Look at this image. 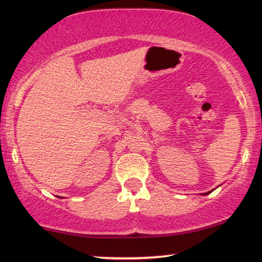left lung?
<instances>
[{"label": "left lung", "mask_w": 262, "mask_h": 262, "mask_svg": "<svg viewBox=\"0 0 262 262\" xmlns=\"http://www.w3.org/2000/svg\"><path fill=\"white\" fill-rule=\"evenodd\" d=\"M211 191H213V190H211ZM211 191H208V192H206V193H203V194H204V196H205V194H207V193H210Z\"/></svg>", "instance_id": "obj_1"}]
</instances>
